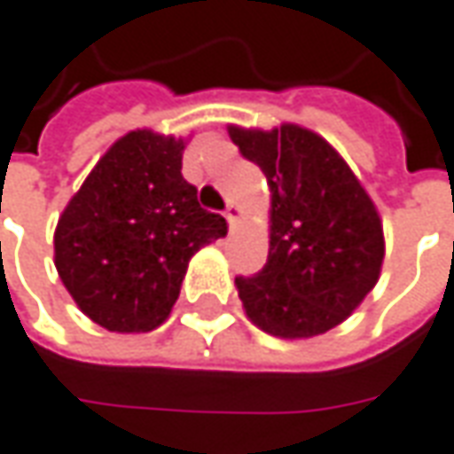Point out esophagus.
<instances>
[{"instance_id": "obj_1", "label": "esophagus", "mask_w": 454, "mask_h": 454, "mask_svg": "<svg viewBox=\"0 0 454 454\" xmlns=\"http://www.w3.org/2000/svg\"><path fill=\"white\" fill-rule=\"evenodd\" d=\"M239 215H241V207L236 206V203H228L226 207V221L231 223V228L236 226V221H239Z\"/></svg>"}]
</instances>
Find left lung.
I'll use <instances>...</instances> for the list:
<instances>
[{"label":"left lung","mask_w":454,"mask_h":454,"mask_svg":"<svg viewBox=\"0 0 454 454\" xmlns=\"http://www.w3.org/2000/svg\"><path fill=\"white\" fill-rule=\"evenodd\" d=\"M228 137L262 168L271 192L264 269L236 277L247 317L285 340L323 335L348 320L381 277L379 210L338 149L309 129L231 124Z\"/></svg>","instance_id":"1"}]
</instances>
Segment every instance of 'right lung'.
<instances>
[{"instance_id":"1","label":"right lung","mask_w":454,"mask_h":454,"mask_svg":"<svg viewBox=\"0 0 454 454\" xmlns=\"http://www.w3.org/2000/svg\"><path fill=\"white\" fill-rule=\"evenodd\" d=\"M183 152L172 134L129 131L58 218L55 269L81 312L111 333L162 325L190 259L228 233L183 177Z\"/></svg>"}]
</instances>
